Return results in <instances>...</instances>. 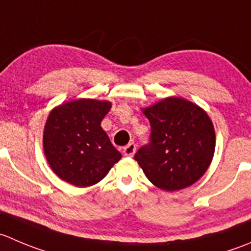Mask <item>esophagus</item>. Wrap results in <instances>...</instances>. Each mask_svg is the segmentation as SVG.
I'll list each match as a JSON object with an SVG mask.
<instances>
[{
	"label": "esophagus",
	"mask_w": 251,
	"mask_h": 251,
	"mask_svg": "<svg viewBox=\"0 0 251 251\" xmlns=\"http://www.w3.org/2000/svg\"><path fill=\"white\" fill-rule=\"evenodd\" d=\"M135 152H136V145L133 142L128 143V145L123 150L124 155H126V157H132V155L135 154Z\"/></svg>",
	"instance_id": "esophagus-1"
}]
</instances>
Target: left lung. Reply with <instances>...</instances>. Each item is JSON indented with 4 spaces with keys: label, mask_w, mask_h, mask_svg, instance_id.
<instances>
[{
    "label": "left lung",
    "mask_w": 251,
    "mask_h": 251,
    "mask_svg": "<svg viewBox=\"0 0 251 251\" xmlns=\"http://www.w3.org/2000/svg\"><path fill=\"white\" fill-rule=\"evenodd\" d=\"M142 113L151 124V142L135 159L147 179L165 191L195 184L215 154V127L207 113L180 97L162 99Z\"/></svg>",
    "instance_id": "left-lung-1"
}]
</instances>
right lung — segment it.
Instances as JSON below:
<instances>
[{
	"instance_id": "right-lung-1",
	"label": "right lung",
	"mask_w": 251,
	"mask_h": 251,
	"mask_svg": "<svg viewBox=\"0 0 251 251\" xmlns=\"http://www.w3.org/2000/svg\"><path fill=\"white\" fill-rule=\"evenodd\" d=\"M110 101L74 99L50 111L43 133L44 154L60 179L87 187L105 177L121 153L111 145L100 123Z\"/></svg>"
}]
</instances>
